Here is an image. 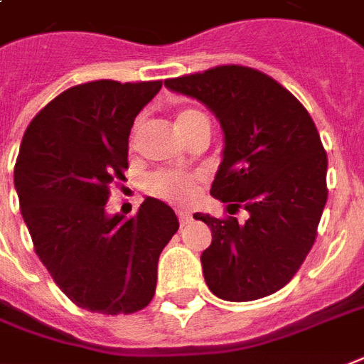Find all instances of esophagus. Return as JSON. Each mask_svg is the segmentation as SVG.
Here are the masks:
<instances>
[{"label": "esophagus", "instance_id": "obj_1", "mask_svg": "<svg viewBox=\"0 0 364 364\" xmlns=\"http://www.w3.org/2000/svg\"><path fill=\"white\" fill-rule=\"evenodd\" d=\"M177 218H179V221H181V225H187L188 221H191V213L187 212V210H177Z\"/></svg>", "mask_w": 364, "mask_h": 364}]
</instances>
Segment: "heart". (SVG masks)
<instances>
[{
    "label": "heart",
    "instance_id": "b5f03b06",
    "mask_svg": "<svg viewBox=\"0 0 364 364\" xmlns=\"http://www.w3.org/2000/svg\"><path fill=\"white\" fill-rule=\"evenodd\" d=\"M204 116L196 110H183L181 114L177 116V127L179 132L185 133L193 122L200 120ZM196 183H198V176L194 173H185V171L176 170H162L152 173L146 179V188L149 193L162 198L166 202H173V204H187L194 198L196 194Z\"/></svg>",
    "mask_w": 364,
    "mask_h": 364
}]
</instances>
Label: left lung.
<instances>
[{"label":"left lung","mask_w":364,"mask_h":364,"mask_svg":"<svg viewBox=\"0 0 364 364\" xmlns=\"http://www.w3.org/2000/svg\"><path fill=\"white\" fill-rule=\"evenodd\" d=\"M200 101L223 129L213 198L248 219L194 213L212 231L200 262L208 288L227 301H252L287 287L309 254L326 204V152L304 105L248 66H215L166 80Z\"/></svg>","instance_id":"left-lung-1"}]
</instances>
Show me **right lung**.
<instances>
[{
	"label": "right lung",
	"mask_w": 364,
	"mask_h": 364,
	"mask_svg": "<svg viewBox=\"0 0 364 364\" xmlns=\"http://www.w3.org/2000/svg\"><path fill=\"white\" fill-rule=\"evenodd\" d=\"M162 82L99 80L55 97L30 122L15 188L36 254L82 309H143L156 290L158 257L179 229L166 202L146 196L137 213H107L108 187L124 179L135 116Z\"/></svg>",
	"instance_id": "add662e5"
}]
</instances>
